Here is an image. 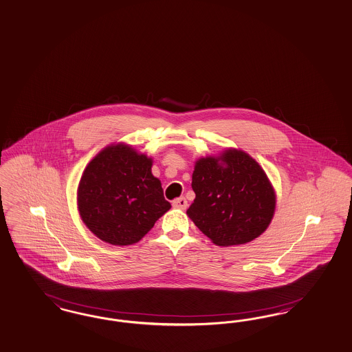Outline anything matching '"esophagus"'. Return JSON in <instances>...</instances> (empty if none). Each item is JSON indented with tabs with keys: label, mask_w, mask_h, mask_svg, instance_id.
Instances as JSON below:
<instances>
[{
	"label": "esophagus",
	"mask_w": 352,
	"mask_h": 352,
	"mask_svg": "<svg viewBox=\"0 0 352 352\" xmlns=\"http://www.w3.org/2000/svg\"><path fill=\"white\" fill-rule=\"evenodd\" d=\"M187 206H188V204H187V200H186V197H183V196L182 197H178L177 200L173 201V206L177 208V209H183V210H184V209L187 208Z\"/></svg>",
	"instance_id": "esophagus-1"
}]
</instances>
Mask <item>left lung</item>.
<instances>
[{
	"mask_svg": "<svg viewBox=\"0 0 352 352\" xmlns=\"http://www.w3.org/2000/svg\"><path fill=\"white\" fill-rule=\"evenodd\" d=\"M191 186L196 196L187 216L216 245L252 242L274 216L276 191L267 173L241 149L199 158Z\"/></svg>",
	"mask_w": 352,
	"mask_h": 352,
	"instance_id": "8db88e82",
	"label": "left lung"
}]
</instances>
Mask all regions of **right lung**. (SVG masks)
Here are the masks:
<instances>
[{"instance_id": "add662e5", "label": "right lung", "mask_w": 352, "mask_h": 352, "mask_svg": "<svg viewBox=\"0 0 352 352\" xmlns=\"http://www.w3.org/2000/svg\"><path fill=\"white\" fill-rule=\"evenodd\" d=\"M152 164V158L124 143L105 146L88 162L76 204L98 239L113 245L138 243L171 208Z\"/></svg>"}]
</instances>
